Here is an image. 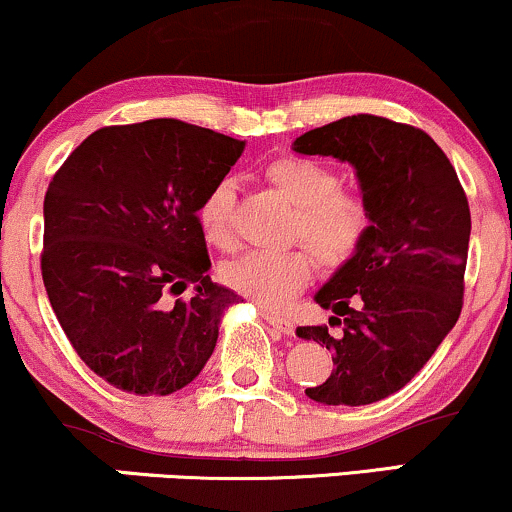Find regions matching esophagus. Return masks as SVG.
<instances>
[{
    "instance_id": "esophagus-1",
    "label": "esophagus",
    "mask_w": 512,
    "mask_h": 512,
    "mask_svg": "<svg viewBox=\"0 0 512 512\" xmlns=\"http://www.w3.org/2000/svg\"><path fill=\"white\" fill-rule=\"evenodd\" d=\"M262 317L269 322V325L274 327V330H279L281 334H291L293 332V322L286 315L272 313V310H262Z\"/></svg>"
}]
</instances>
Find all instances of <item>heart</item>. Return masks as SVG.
Wrapping results in <instances>:
<instances>
[{
    "label": "heart",
    "instance_id": "1",
    "mask_svg": "<svg viewBox=\"0 0 512 512\" xmlns=\"http://www.w3.org/2000/svg\"><path fill=\"white\" fill-rule=\"evenodd\" d=\"M267 178L296 207L293 238H303L325 267H339L361 250L373 216L366 199L342 190V180L313 158L284 156L269 163ZM197 223L209 245L231 250L236 243V185L223 178L204 192ZM313 255L305 248L286 252H245L221 267L223 284L250 301L281 308L308 284Z\"/></svg>",
    "mask_w": 512,
    "mask_h": 512
}]
</instances>
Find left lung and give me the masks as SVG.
<instances>
[{
  "mask_svg": "<svg viewBox=\"0 0 512 512\" xmlns=\"http://www.w3.org/2000/svg\"><path fill=\"white\" fill-rule=\"evenodd\" d=\"M305 156L351 163L373 226L361 250L315 293L327 325L298 327L327 346L334 370L305 395L361 407L395 395L426 366L462 310L469 204L443 149L421 129L378 115H351L293 142Z\"/></svg>",
  "mask_w": 512,
  "mask_h": 512,
  "instance_id": "8db88e82",
  "label": "left lung"
}]
</instances>
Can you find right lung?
<instances>
[{
  "label": "right lung",
  "instance_id": "add662e5",
  "mask_svg": "<svg viewBox=\"0 0 512 512\" xmlns=\"http://www.w3.org/2000/svg\"><path fill=\"white\" fill-rule=\"evenodd\" d=\"M245 142L146 120L103 127L62 163L45 192L40 269L81 361L132 395H173L202 373L238 293L209 279L197 223L204 192ZM193 286L187 302L167 301Z\"/></svg>",
  "mask_w": 512,
  "mask_h": 512
}]
</instances>
